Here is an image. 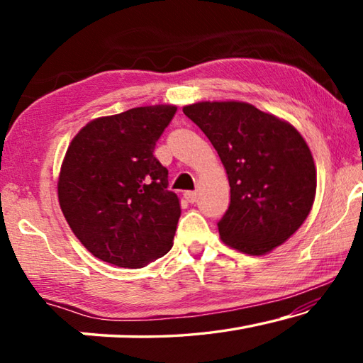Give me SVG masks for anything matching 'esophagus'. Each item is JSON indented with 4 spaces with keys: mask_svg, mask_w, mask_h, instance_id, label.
Masks as SVG:
<instances>
[{
    "mask_svg": "<svg viewBox=\"0 0 363 363\" xmlns=\"http://www.w3.org/2000/svg\"><path fill=\"white\" fill-rule=\"evenodd\" d=\"M184 196H186L187 201H190V203H195L196 199H199V194H196L195 190H187V192H184Z\"/></svg>",
    "mask_w": 363,
    "mask_h": 363,
    "instance_id": "esophagus-1",
    "label": "esophagus"
}]
</instances>
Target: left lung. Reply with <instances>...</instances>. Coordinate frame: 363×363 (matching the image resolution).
<instances>
[{
	"instance_id": "1",
	"label": "left lung",
	"mask_w": 363,
	"mask_h": 363,
	"mask_svg": "<svg viewBox=\"0 0 363 363\" xmlns=\"http://www.w3.org/2000/svg\"><path fill=\"white\" fill-rule=\"evenodd\" d=\"M227 171L230 203L218 223L223 242L259 256L286 242L309 214L315 164L290 123L245 102H199L182 108Z\"/></svg>"
}]
</instances>
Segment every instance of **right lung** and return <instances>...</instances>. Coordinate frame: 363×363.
Segmentation results:
<instances>
[{
    "label": "right lung",
    "mask_w": 363,
    "mask_h": 363,
    "mask_svg": "<svg viewBox=\"0 0 363 363\" xmlns=\"http://www.w3.org/2000/svg\"><path fill=\"white\" fill-rule=\"evenodd\" d=\"M174 106H149L86 125L67 149L59 203L86 250L118 267L139 269L173 247L179 199L153 155Z\"/></svg>",
    "instance_id": "right-lung-1"
}]
</instances>
